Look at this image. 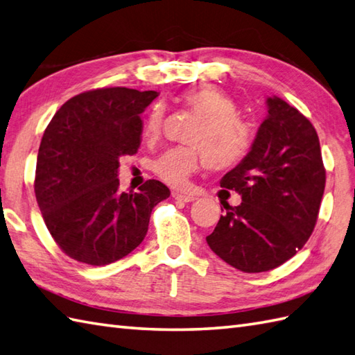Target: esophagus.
Listing matches in <instances>:
<instances>
[{"label":"esophagus","instance_id":"obj_1","mask_svg":"<svg viewBox=\"0 0 355 355\" xmlns=\"http://www.w3.org/2000/svg\"><path fill=\"white\" fill-rule=\"evenodd\" d=\"M171 196H173V199L180 200V202H187V203L196 200V198H194L193 194H185V193H180V191H173Z\"/></svg>","mask_w":355,"mask_h":355}]
</instances>
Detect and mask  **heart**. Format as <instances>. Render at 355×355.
Wrapping results in <instances>:
<instances>
[{
    "instance_id": "1",
    "label": "heart",
    "mask_w": 355,
    "mask_h": 355,
    "mask_svg": "<svg viewBox=\"0 0 355 355\" xmlns=\"http://www.w3.org/2000/svg\"><path fill=\"white\" fill-rule=\"evenodd\" d=\"M179 100L199 115V121L188 137L190 146L173 147L155 161L157 178L168 185L184 187L207 161L211 168L226 170L246 157L254 143V130L246 118L237 114V103L230 94L208 85L184 92ZM162 124L164 109L156 105L143 125L146 143L159 138Z\"/></svg>"
}]
</instances>
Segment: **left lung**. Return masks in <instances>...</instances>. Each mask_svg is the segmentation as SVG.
<instances>
[{"label":"left lung","mask_w":355,"mask_h":355,"mask_svg":"<svg viewBox=\"0 0 355 355\" xmlns=\"http://www.w3.org/2000/svg\"><path fill=\"white\" fill-rule=\"evenodd\" d=\"M267 107L250 152L220 182L243 202L223 205L226 214L207 237L216 255L246 273L272 270L302 249L327 180L309 118L278 97L267 98Z\"/></svg>","instance_id":"8db88e82"}]
</instances>
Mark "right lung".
<instances>
[{"mask_svg":"<svg viewBox=\"0 0 355 355\" xmlns=\"http://www.w3.org/2000/svg\"><path fill=\"white\" fill-rule=\"evenodd\" d=\"M156 91L98 88L65 101L39 146L35 194L44 222L62 252L85 264L118 261L144 240L152 209L170 190L146 180L121 193L120 159L141 144L139 114Z\"/></svg>","mask_w":355,"mask_h":355,"instance_id":"obj_1","label":"right lung"}]
</instances>
